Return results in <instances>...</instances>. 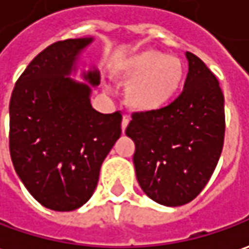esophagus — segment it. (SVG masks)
Returning a JSON list of instances; mask_svg holds the SVG:
<instances>
[{"mask_svg": "<svg viewBox=\"0 0 249 249\" xmlns=\"http://www.w3.org/2000/svg\"><path fill=\"white\" fill-rule=\"evenodd\" d=\"M128 124H129V119H128L126 116H124V117H123V121H121V130H123V133H124L125 129H126Z\"/></svg>", "mask_w": 249, "mask_h": 249, "instance_id": "1", "label": "esophagus"}]
</instances>
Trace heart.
I'll list each match as a JSON object with an SVG mask.
<instances>
[{"instance_id": "1", "label": "heart", "mask_w": 249, "mask_h": 249, "mask_svg": "<svg viewBox=\"0 0 249 249\" xmlns=\"http://www.w3.org/2000/svg\"><path fill=\"white\" fill-rule=\"evenodd\" d=\"M112 75L126 83L125 101L129 109L152 113L164 109L178 95L185 82V64L166 52L145 48L117 59Z\"/></svg>"}]
</instances>
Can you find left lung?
Instances as JSON below:
<instances>
[{"instance_id":"obj_1","label":"left lung","mask_w":249,"mask_h":249,"mask_svg":"<svg viewBox=\"0 0 249 249\" xmlns=\"http://www.w3.org/2000/svg\"><path fill=\"white\" fill-rule=\"evenodd\" d=\"M183 91L164 109L133 113L125 130L136 151L133 164L142 190L155 202L180 206L209 182L224 144V95L201 59L186 52Z\"/></svg>"}]
</instances>
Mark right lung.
Listing matches in <instances>:
<instances>
[{
	"label": "right lung",
	"instance_id": "obj_1",
	"mask_svg": "<svg viewBox=\"0 0 249 249\" xmlns=\"http://www.w3.org/2000/svg\"><path fill=\"white\" fill-rule=\"evenodd\" d=\"M94 37L53 43L28 64L12 93L9 149L18 178L44 208L70 212L93 196L102 163L121 136V114L95 110V66L82 67ZM79 75L85 83L73 76Z\"/></svg>",
	"mask_w": 249,
	"mask_h": 249
}]
</instances>
